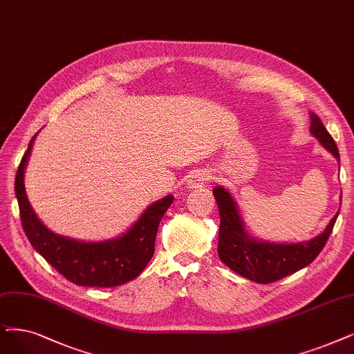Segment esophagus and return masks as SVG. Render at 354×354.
<instances>
[{
    "label": "esophagus",
    "mask_w": 354,
    "mask_h": 354,
    "mask_svg": "<svg viewBox=\"0 0 354 354\" xmlns=\"http://www.w3.org/2000/svg\"><path fill=\"white\" fill-rule=\"evenodd\" d=\"M210 178L212 176L207 171H205V169H202V171H196L189 180V189H199L203 185H206V183H209Z\"/></svg>",
    "instance_id": "obj_1"
}]
</instances>
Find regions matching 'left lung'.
Instances as JSON below:
<instances>
[{"mask_svg":"<svg viewBox=\"0 0 354 354\" xmlns=\"http://www.w3.org/2000/svg\"><path fill=\"white\" fill-rule=\"evenodd\" d=\"M310 120H313L310 132L325 149H328L340 161V153H338L334 139L325 129L321 119L313 113ZM214 194L221 216L218 243L219 259L235 273L263 285L283 279L313 263L324 245L327 244L338 216L337 212V215L330 221L325 231L308 243H261L245 234L243 221L239 218L236 205L231 194L222 187H215Z\"/></svg>","mask_w":354,"mask_h":354,"instance_id":"obj_1","label":"left lung"}]
</instances>
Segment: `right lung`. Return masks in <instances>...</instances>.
I'll list each match as a JSON object with an SVG mask.
<instances>
[{"instance_id": "obj_1", "label": "right lung", "mask_w": 354, "mask_h": 354, "mask_svg": "<svg viewBox=\"0 0 354 354\" xmlns=\"http://www.w3.org/2000/svg\"><path fill=\"white\" fill-rule=\"evenodd\" d=\"M35 138L23 155L14 183L23 230L33 248L56 272L78 286L113 288L133 280L153 256L158 225L174 197L165 196L151 205L128 232L111 241L80 243L56 235L37 219L24 189V168Z\"/></svg>"}]
</instances>
